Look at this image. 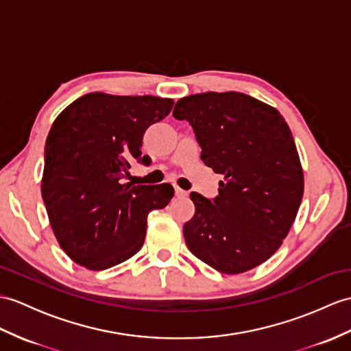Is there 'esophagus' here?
I'll list each match as a JSON object with an SVG mask.
<instances>
[{"instance_id":"1","label":"esophagus","mask_w":351,"mask_h":351,"mask_svg":"<svg viewBox=\"0 0 351 351\" xmlns=\"http://www.w3.org/2000/svg\"><path fill=\"white\" fill-rule=\"evenodd\" d=\"M174 192H176V196H178V198H183V196L187 195V192L183 191L182 187H178V186H174Z\"/></svg>"}]
</instances>
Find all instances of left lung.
Wrapping results in <instances>:
<instances>
[{
	"mask_svg": "<svg viewBox=\"0 0 351 351\" xmlns=\"http://www.w3.org/2000/svg\"><path fill=\"white\" fill-rule=\"evenodd\" d=\"M201 159L217 174L219 195L192 192L193 217L183 226L189 250L223 274H240L274 254L293 225L304 173L285 117L241 92H205L177 101Z\"/></svg>",
	"mask_w": 351,
	"mask_h": 351,
	"instance_id": "8db88e82",
	"label": "left lung"
}]
</instances>
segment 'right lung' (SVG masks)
Wrapping results in <instances>:
<instances>
[{
	"label": "right lung",
	"instance_id": "1",
	"mask_svg": "<svg viewBox=\"0 0 351 351\" xmlns=\"http://www.w3.org/2000/svg\"><path fill=\"white\" fill-rule=\"evenodd\" d=\"M173 106L169 98L92 92L56 117L41 196L59 245L75 263L101 271L132 258L143 247L149 213L174 196L168 183L123 184L132 162L149 165L143 135Z\"/></svg>",
	"mask_w": 351,
	"mask_h": 351
}]
</instances>
